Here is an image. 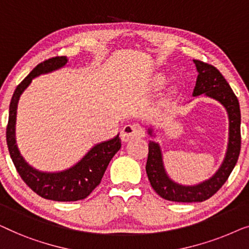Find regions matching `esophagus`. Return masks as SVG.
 <instances>
[{"label":"esophagus","mask_w":249,"mask_h":249,"mask_svg":"<svg viewBox=\"0 0 249 249\" xmlns=\"http://www.w3.org/2000/svg\"><path fill=\"white\" fill-rule=\"evenodd\" d=\"M144 134H145V131L141 125H140V124H131V125H126L125 127L122 129L121 139H122V141L127 142L132 139L143 138Z\"/></svg>","instance_id":"esophagus-1"}]
</instances>
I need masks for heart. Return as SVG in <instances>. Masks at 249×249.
I'll return each instance as SVG.
<instances>
[{
  "label": "heart",
  "mask_w": 249,
  "mask_h": 249,
  "mask_svg": "<svg viewBox=\"0 0 249 249\" xmlns=\"http://www.w3.org/2000/svg\"><path fill=\"white\" fill-rule=\"evenodd\" d=\"M155 83H156V86H158V87L163 86L164 83H166V78H164V75H162V74L157 75V78L155 80Z\"/></svg>",
  "instance_id": "obj_1"
}]
</instances>
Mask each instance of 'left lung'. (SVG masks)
I'll list each match as a JSON object with an SVG mask.
<instances>
[{"label":"left lung","mask_w":249,"mask_h":249,"mask_svg":"<svg viewBox=\"0 0 249 249\" xmlns=\"http://www.w3.org/2000/svg\"><path fill=\"white\" fill-rule=\"evenodd\" d=\"M198 75L193 91V96L204 93L206 96L220 101L226 107L229 116V143L226 158L213 177L209 180L195 185V186H183L174 183L167 176L163 168L162 156L158 143L149 142V153L146 160V175L150 184L156 193L167 201L173 202H203L211 197L226 183L231 171L236 166L240 153V108L236 94L230 88L229 83L214 66L209 63L193 59ZM152 131L149 129V134Z\"/></svg>","instance_id":"1"}]
</instances>
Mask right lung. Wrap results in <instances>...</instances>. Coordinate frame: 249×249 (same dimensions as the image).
Wrapping results in <instances>:
<instances>
[{
    "mask_svg": "<svg viewBox=\"0 0 249 249\" xmlns=\"http://www.w3.org/2000/svg\"><path fill=\"white\" fill-rule=\"evenodd\" d=\"M68 63L65 56H56L41 62L17 87L9 109L6 143L11 159L22 180L41 197L58 202L86 198L100 184L108 163L121 149L120 136L94 145L75 166L61 173H41L30 167L21 157L16 144V117L18 101L24 89L36 76L57 70Z\"/></svg>",
    "mask_w": 249,
    "mask_h": 249,
    "instance_id": "add662e5",
    "label": "right lung"
}]
</instances>
